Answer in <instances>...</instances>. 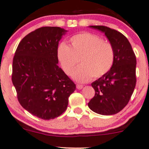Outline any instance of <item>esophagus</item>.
Here are the masks:
<instances>
[{
	"instance_id": "esophagus-1",
	"label": "esophagus",
	"mask_w": 149,
	"mask_h": 149,
	"mask_svg": "<svg viewBox=\"0 0 149 149\" xmlns=\"http://www.w3.org/2000/svg\"><path fill=\"white\" fill-rule=\"evenodd\" d=\"M84 88V86L83 85H80V84H77V88L79 89V90H81L82 89Z\"/></svg>"
}]
</instances>
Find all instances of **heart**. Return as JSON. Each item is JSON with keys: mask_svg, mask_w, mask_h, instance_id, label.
I'll list each match as a JSON object with an SVG mask.
<instances>
[{"mask_svg": "<svg viewBox=\"0 0 149 149\" xmlns=\"http://www.w3.org/2000/svg\"><path fill=\"white\" fill-rule=\"evenodd\" d=\"M70 46L58 45L56 56L66 74L70 75L77 64L80 66L72 73L79 82H87L93 78H100L111 70L115 61L113 45L96 34L82 32L70 39Z\"/></svg>", "mask_w": 149, "mask_h": 149, "instance_id": "obj_1", "label": "heart"}]
</instances>
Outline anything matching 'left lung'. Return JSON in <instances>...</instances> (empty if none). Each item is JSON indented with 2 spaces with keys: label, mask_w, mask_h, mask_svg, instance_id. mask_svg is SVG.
Segmentation results:
<instances>
[{
  "label": "left lung",
  "mask_w": 149,
  "mask_h": 149,
  "mask_svg": "<svg viewBox=\"0 0 149 149\" xmlns=\"http://www.w3.org/2000/svg\"><path fill=\"white\" fill-rule=\"evenodd\" d=\"M105 33L115 49V61L107 74L91 84L95 97L88 107L103 115H115L127 105L136 85V56L127 38L103 25H91Z\"/></svg>",
  "instance_id": "left-lung-1"
}]
</instances>
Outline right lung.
Returning <instances> with one entry per match:
<instances>
[{
    "instance_id": "right-lung-1",
    "label": "right lung",
    "mask_w": 149,
    "mask_h": 149,
    "mask_svg": "<svg viewBox=\"0 0 149 149\" xmlns=\"http://www.w3.org/2000/svg\"><path fill=\"white\" fill-rule=\"evenodd\" d=\"M66 31L59 27H42L18 44L12 63V80L20 104L45 120L65 111L74 82L58 67V42Z\"/></svg>"
}]
</instances>
